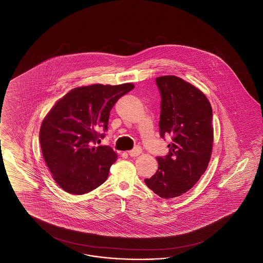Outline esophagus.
Segmentation results:
<instances>
[{
	"instance_id": "1",
	"label": "esophagus",
	"mask_w": 263,
	"mask_h": 263,
	"mask_svg": "<svg viewBox=\"0 0 263 263\" xmlns=\"http://www.w3.org/2000/svg\"><path fill=\"white\" fill-rule=\"evenodd\" d=\"M141 153H142V148H141L140 146H137L134 149L128 152V154H129L131 157H137V156H139Z\"/></svg>"
}]
</instances>
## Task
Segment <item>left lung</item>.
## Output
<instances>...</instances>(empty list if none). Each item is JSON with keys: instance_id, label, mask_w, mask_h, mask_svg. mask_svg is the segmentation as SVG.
I'll return each mask as SVG.
<instances>
[{"instance_id": "8db88e82", "label": "left lung", "mask_w": 263, "mask_h": 263, "mask_svg": "<svg viewBox=\"0 0 263 263\" xmlns=\"http://www.w3.org/2000/svg\"><path fill=\"white\" fill-rule=\"evenodd\" d=\"M161 93L160 135L172 136L170 152L157 157L158 170L146 186L163 199L183 195L199 181L213 147L212 108L205 95L183 79L166 75L156 78Z\"/></svg>"}]
</instances>
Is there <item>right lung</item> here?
Wrapping results in <instances>:
<instances>
[{
  "label": "right lung",
  "instance_id": "obj_1",
  "mask_svg": "<svg viewBox=\"0 0 263 263\" xmlns=\"http://www.w3.org/2000/svg\"><path fill=\"white\" fill-rule=\"evenodd\" d=\"M95 84L73 88L59 99L41 123L40 142L44 161L56 183L65 192L83 195L103 184L117 153L108 145L93 146L108 129L111 108L134 88Z\"/></svg>",
  "mask_w": 263,
  "mask_h": 263
}]
</instances>
